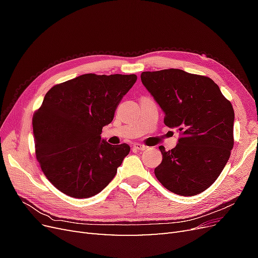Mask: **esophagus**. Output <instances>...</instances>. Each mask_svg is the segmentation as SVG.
I'll return each mask as SVG.
<instances>
[{
	"label": "esophagus",
	"mask_w": 258,
	"mask_h": 258,
	"mask_svg": "<svg viewBox=\"0 0 258 258\" xmlns=\"http://www.w3.org/2000/svg\"><path fill=\"white\" fill-rule=\"evenodd\" d=\"M134 148H135V150H138V151H145L147 146H145L143 144H140V143H135Z\"/></svg>",
	"instance_id": "obj_1"
}]
</instances>
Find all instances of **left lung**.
Masks as SVG:
<instances>
[{
  "mask_svg": "<svg viewBox=\"0 0 258 258\" xmlns=\"http://www.w3.org/2000/svg\"><path fill=\"white\" fill-rule=\"evenodd\" d=\"M141 81L165 113V123L179 132L155 175L179 196H195L220 176L233 147L235 112L218 86L207 76L169 69L143 72Z\"/></svg>",
  "mask_w": 258,
  "mask_h": 258,
  "instance_id": "obj_1",
  "label": "left lung"
}]
</instances>
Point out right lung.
I'll return each mask as SVG.
<instances>
[{"label": "right lung", "instance_id": "obj_1", "mask_svg": "<svg viewBox=\"0 0 258 258\" xmlns=\"http://www.w3.org/2000/svg\"><path fill=\"white\" fill-rule=\"evenodd\" d=\"M137 75L84 74L53 86L33 115L36 159L48 181L73 198L103 190L129 154L101 139Z\"/></svg>", "mask_w": 258, "mask_h": 258}]
</instances>
